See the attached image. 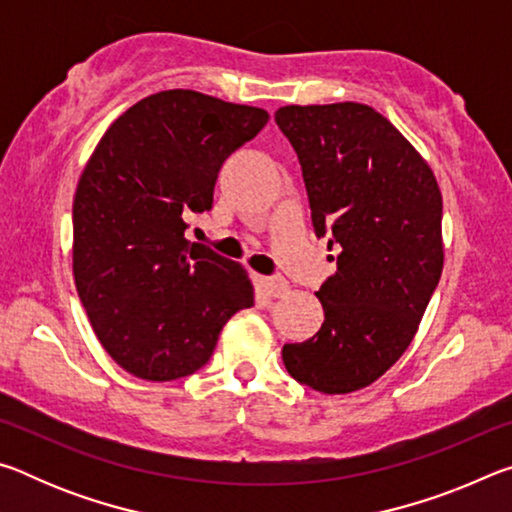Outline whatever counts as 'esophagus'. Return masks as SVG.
I'll use <instances>...</instances> for the list:
<instances>
[{
    "label": "esophagus",
    "instance_id": "obj_1",
    "mask_svg": "<svg viewBox=\"0 0 512 512\" xmlns=\"http://www.w3.org/2000/svg\"><path fill=\"white\" fill-rule=\"evenodd\" d=\"M259 284L271 298H284L289 293V282L284 277H259Z\"/></svg>",
    "mask_w": 512,
    "mask_h": 512
}]
</instances>
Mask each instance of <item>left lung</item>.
<instances>
[{
    "instance_id": "left-lung-1",
    "label": "left lung",
    "mask_w": 512,
    "mask_h": 512,
    "mask_svg": "<svg viewBox=\"0 0 512 512\" xmlns=\"http://www.w3.org/2000/svg\"><path fill=\"white\" fill-rule=\"evenodd\" d=\"M275 124L298 153L316 235L341 250L316 291L325 323L284 345L282 361L318 393L359 391L409 348L438 287L443 196L429 164L375 108L284 106Z\"/></svg>"
}]
</instances>
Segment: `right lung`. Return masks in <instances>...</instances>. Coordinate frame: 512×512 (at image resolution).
<instances>
[{
	"label": "right lung",
	"instance_id": "add662e5",
	"mask_svg": "<svg viewBox=\"0 0 512 512\" xmlns=\"http://www.w3.org/2000/svg\"><path fill=\"white\" fill-rule=\"evenodd\" d=\"M268 112L192 90L151 94L115 119L74 196V280L94 334L121 368L180 379L210 361L223 325L255 305L244 268L185 239L212 210L230 153Z\"/></svg>",
	"mask_w": 512,
	"mask_h": 512
}]
</instances>
